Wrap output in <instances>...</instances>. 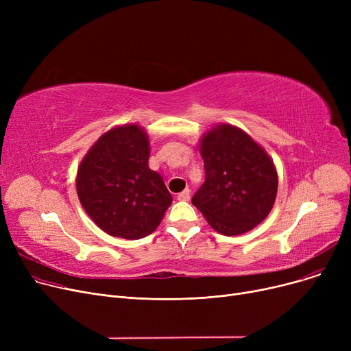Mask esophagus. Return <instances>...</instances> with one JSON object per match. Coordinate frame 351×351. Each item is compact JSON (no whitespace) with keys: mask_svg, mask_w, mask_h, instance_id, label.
Returning <instances> with one entry per match:
<instances>
[{"mask_svg":"<svg viewBox=\"0 0 351 351\" xmlns=\"http://www.w3.org/2000/svg\"><path fill=\"white\" fill-rule=\"evenodd\" d=\"M191 199V191L189 189H185L183 192L178 193V200H182V202H188Z\"/></svg>","mask_w":351,"mask_h":351,"instance_id":"34e87169","label":"esophagus"}]
</instances>
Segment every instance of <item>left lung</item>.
<instances>
[{"instance_id": "8db88e82", "label": "left lung", "mask_w": 351, "mask_h": 351, "mask_svg": "<svg viewBox=\"0 0 351 351\" xmlns=\"http://www.w3.org/2000/svg\"><path fill=\"white\" fill-rule=\"evenodd\" d=\"M205 182L192 197L208 223L226 236L262 223L278 195V172L261 145L232 125H217L202 136Z\"/></svg>"}]
</instances>
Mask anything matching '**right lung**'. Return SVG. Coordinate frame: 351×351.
<instances>
[{"mask_svg":"<svg viewBox=\"0 0 351 351\" xmlns=\"http://www.w3.org/2000/svg\"><path fill=\"white\" fill-rule=\"evenodd\" d=\"M149 139L135 123L110 129L82 159L77 192L105 233L129 239L151 234L172 204L162 176L149 169Z\"/></svg>","mask_w":351,"mask_h":351,"instance_id":"add662e5","label":"right lung"}]
</instances>
